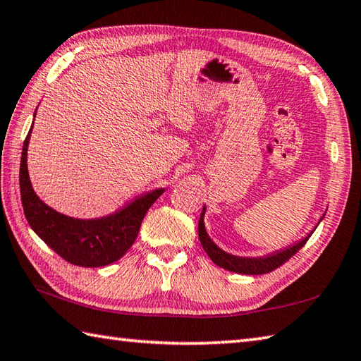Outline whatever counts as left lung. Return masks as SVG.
<instances>
[{"label": "left lung", "instance_id": "left-lung-1", "mask_svg": "<svg viewBox=\"0 0 361 361\" xmlns=\"http://www.w3.org/2000/svg\"><path fill=\"white\" fill-rule=\"evenodd\" d=\"M203 216H204V208L202 211L200 221H199V238L202 247L204 252L208 253V257L213 259V263H216L219 267H224V269L236 272V274H247V275H261V274H269L274 269H277L281 264H285L286 261L294 257L303 245L307 244L310 236L313 235V231L310 233L307 238H303L302 241L295 243L294 245L288 247L285 250L275 252L272 255L267 257H261V258H243V257H235L230 255V253L224 252L219 249V247L211 241L207 230H204V224H203Z\"/></svg>", "mask_w": 361, "mask_h": 361}]
</instances>
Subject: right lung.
Wrapping results in <instances>:
<instances>
[{"label":"right lung","mask_w":361,"mask_h":361,"mask_svg":"<svg viewBox=\"0 0 361 361\" xmlns=\"http://www.w3.org/2000/svg\"><path fill=\"white\" fill-rule=\"evenodd\" d=\"M31 130L23 142L20 161L21 204L30 227L42 241L70 264L100 267L122 258L136 241L148 208L159 199L164 189H154L139 197L118 213L102 219L82 221L63 216L42 202L31 186L26 166Z\"/></svg>","instance_id":"right-lung-1"}]
</instances>
